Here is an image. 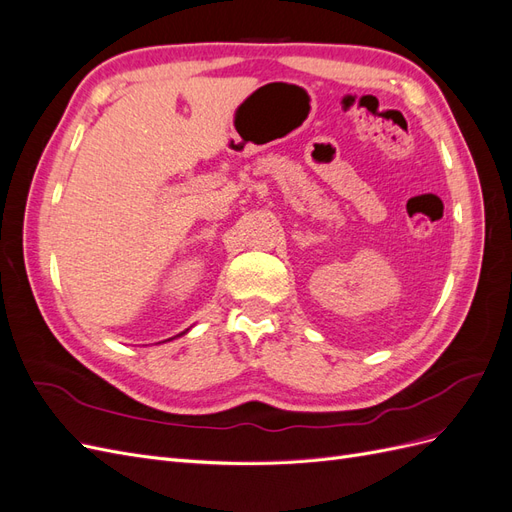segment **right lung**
<instances>
[{
    "instance_id": "right-lung-1",
    "label": "right lung",
    "mask_w": 512,
    "mask_h": 512,
    "mask_svg": "<svg viewBox=\"0 0 512 512\" xmlns=\"http://www.w3.org/2000/svg\"><path fill=\"white\" fill-rule=\"evenodd\" d=\"M181 335H183V333H181Z\"/></svg>"
}]
</instances>
